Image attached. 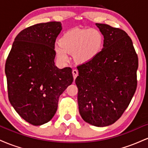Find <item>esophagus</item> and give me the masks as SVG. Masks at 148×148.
<instances>
[{
  "label": "esophagus",
  "mask_w": 148,
  "mask_h": 148,
  "mask_svg": "<svg viewBox=\"0 0 148 148\" xmlns=\"http://www.w3.org/2000/svg\"><path fill=\"white\" fill-rule=\"evenodd\" d=\"M72 74H73V77H74V79L75 80L76 78L77 77V76L79 75V72H78L76 69H74V70L72 71Z\"/></svg>",
  "instance_id": "34e87169"
}]
</instances>
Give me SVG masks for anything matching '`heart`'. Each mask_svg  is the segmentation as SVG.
<instances>
[{"instance_id": "b5f03b06", "label": "heart", "mask_w": 148, "mask_h": 148, "mask_svg": "<svg viewBox=\"0 0 148 148\" xmlns=\"http://www.w3.org/2000/svg\"><path fill=\"white\" fill-rule=\"evenodd\" d=\"M55 47V53L61 61H67V53L73 54L74 60L85 63L94 59L101 51L103 36L95 28H74L64 33Z\"/></svg>"}]
</instances>
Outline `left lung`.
<instances>
[{
	"instance_id": "1",
	"label": "left lung",
	"mask_w": 148,
	"mask_h": 148,
	"mask_svg": "<svg viewBox=\"0 0 148 148\" xmlns=\"http://www.w3.org/2000/svg\"><path fill=\"white\" fill-rule=\"evenodd\" d=\"M103 35V48L94 59L78 66V104L81 118L96 127L118 120L137 87L138 56L123 30L96 23Z\"/></svg>"
}]
</instances>
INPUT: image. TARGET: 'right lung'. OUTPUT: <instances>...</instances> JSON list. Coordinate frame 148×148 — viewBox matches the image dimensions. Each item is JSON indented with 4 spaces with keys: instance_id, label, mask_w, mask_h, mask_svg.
I'll return each instance as SVG.
<instances>
[{
    "instance_id": "add662e5",
    "label": "right lung",
    "mask_w": 148,
    "mask_h": 148,
    "mask_svg": "<svg viewBox=\"0 0 148 148\" xmlns=\"http://www.w3.org/2000/svg\"><path fill=\"white\" fill-rule=\"evenodd\" d=\"M60 22L31 25L15 37L5 62L8 98L23 120L35 126L55 115L59 97L72 84L70 67L55 65V42Z\"/></svg>"
}]
</instances>
